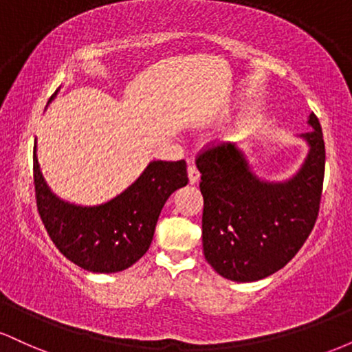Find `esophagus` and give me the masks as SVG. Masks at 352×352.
Wrapping results in <instances>:
<instances>
[{
  "instance_id": "1",
  "label": "esophagus",
  "mask_w": 352,
  "mask_h": 352,
  "mask_svg": "<svg viewBox=\"0 0 352 352\" xmlns=\"http://www.w3.org/2000/svg\"><path fill=\"white\" fill-rule=\"evenodd\" d=\"M187 172H188V182L192 185L197 184V182L200 180V172H199V168L195 167V165H188Z\"/></svg>"
}]
</instances>
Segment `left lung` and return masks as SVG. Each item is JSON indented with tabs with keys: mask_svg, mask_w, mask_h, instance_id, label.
<instances>
[{
	"mask_svg": "<svg viewBox=\"0 0 352 352\" xmlns=\"http://www.w3.org/2000/svg\"><path fill=\"white\" fill-rule=\"evenodd\" d=\"M305 134L311 151L296 177L266 184L235 145L210 142L197 153L204 195L205 260L232 281H256L293 260L314 228L324 180V139L316 114Z\"/></svg>",
	"mask_w": 352,
	"mask_h": 352,
	"instance_id": "1",
	"label": "left lung"
}]
</instances>
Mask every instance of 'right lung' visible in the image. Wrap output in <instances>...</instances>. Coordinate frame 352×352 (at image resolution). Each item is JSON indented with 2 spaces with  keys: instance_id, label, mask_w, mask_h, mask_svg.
I'll return each instance as SVG.
<instances>
[{
  "instance_id": "add662e5",
  "label": "right lung",
  "mask_w": 352,
  "mask_h": 352,
  "mask_svg": "<svg viewBox=\"0 0 352 352\" xmlns=\"http://www.w3.org/2000/svg\"><path fill=\"white\" fill-rule=\"evenodd\" d=\"M33 177L36 205L52 243L67 260L92 273L122 272L140 260L152 243L165 201L188 182L185 160H157L114 200L76 207L56 199L44 184L36 145Z\"/></svg>"
}]
</instances>
